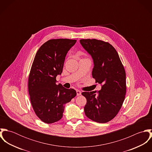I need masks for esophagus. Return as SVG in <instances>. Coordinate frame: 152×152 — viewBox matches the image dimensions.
I'll use <instances>...</instances> for the list:
<instances>
[{"label":"esophagus","instance_id":"1","mask_svg":"<svg viewBox=\"0 0 152 152\" xmlns=\"http://www.w3.org/2000/svg\"><path fill=\"white\" fill-rule=\"evenodd\" d=\"M76 92H77V95L78 96H79V95H80L81 94V91H80V90H78V89H77V90L76 91Z\"/></svg>","mask_w":152,"mask_h":152}]
</instances>
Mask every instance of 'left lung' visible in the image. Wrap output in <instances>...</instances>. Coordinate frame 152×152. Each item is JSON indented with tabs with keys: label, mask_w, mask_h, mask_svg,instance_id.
Returning a JSON list of instances; mask_svg holds the SVG:
<instances>
[{
	"label": "left lung",
	"mask_w": 152,
	"mask_h": 152,
	"mask_svg": "<svg viewBox=\"0 0 152 152\" xmlns=\"http://www.w3.org/2000/svg\"><path fill=\"white\" fill-rule=\"evenodd\" d=\"M80 42L93 59L92 77L101 85L96 94V91L82 92L87 99L85 114L93 121L107 123L116 116L124 103L125 70L116 50L108 42L89 39Z\"/></svg>",
	"instance_id": "8db88e82"
}]
</instances>
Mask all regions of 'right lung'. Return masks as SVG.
<instances>
[{"instance_id":"add662e5","label":"right lung","mask_w":152,"mask_h":152,"mask_svg":"<svg viewBox=\"0 0 152 152\" xmlns=\"http://www.w3.org/2000/svg\"><path fill=\"white\" fill-rule=\"evenodd\" d=\"M76 40H49L38 50L30 71L28 89L31 104L37 117L53 124L63 117L65 104L74 98V89L56 84V77L63 72L65 56Z\"/></svg>"}]
</instances>
